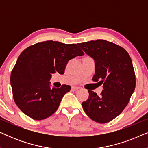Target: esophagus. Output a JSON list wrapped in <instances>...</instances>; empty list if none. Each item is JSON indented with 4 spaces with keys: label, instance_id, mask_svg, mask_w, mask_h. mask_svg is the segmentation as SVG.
I'll use <instances>...</instances> for the list:
<instances>
[{
    "label": "esophagus",
    "instance_id": "obj_1",
    "mask_svg": "<svg viewBox=\"0 0 148 148\" xmlns=\"http://www.w3.org/2000/svg\"><path fill=\"white\" fill-rule=\"evenodd\" d=\"M79 89V87L73 86V87H72V88H71V90H72L73 91H77V90H78Z\"/></svg>",
    "mask_w": 148,
    "mask_h": 148
}]
</instances>
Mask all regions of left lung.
I'll use <instances>...</instances> for the list:
<instances>
[{"label": "left lung", "instance_id": "1", "mask_svg": "<svg viewBox=\"0 0 148 148\" xmlns=\"http://www.w3.org/2000/svg\"><path fill=\"white\" fill-rule=\"evenodd\" d=\"M78 45L94 59L92 80L103 84L104 89L100 96L88 90L89 98L82 102L83 108L93 121L110 122L123 112L135 90V74L130 56L123 47L104 40Z\"/></svg>", "mask_w": 148, "mask_h": 148}]
</instances>
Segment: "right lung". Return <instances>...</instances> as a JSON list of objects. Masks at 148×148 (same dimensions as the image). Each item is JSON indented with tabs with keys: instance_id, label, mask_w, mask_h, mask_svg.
Masks as SVG:
<instances>
[{
	"instance_id": "add662e5",
	"label": "right lung",
	"mask_w": 148,
	"mask_h": 148,
	"mask_svg": "<svg viewBox=\"0 0 148 148\" xmlns=\"http://www.w3.org/2000/svg\"><path fill=\"white\" fill-rule=\"evenodd\" d=\"M84 54L75 44L52 40L25 48L18 57L10 79L14 101L20 110L37 121L53 114L71 87L62 85L60 88H50L51 73L64 74L69 60Z\"/></svg>"
}]
</instances>
